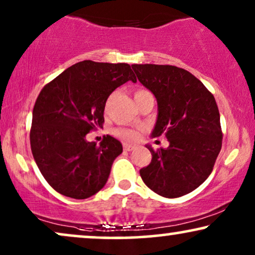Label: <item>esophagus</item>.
I'll return each instance as SVG.
<instances>
[{"mask_svg": "<svg viewBox=\"0 0 255 255\" xmlns=\"http://www.w3.org/2000/svg\"><path fill=\"white\" fill-rule=\"evenodd\" d=\"M134 148H135V146H133V144L124 143V149H125L126 151H130V150H133Z\"/></svg>", "mask_w": 255, "mask_h": 255, "instance_id": "1", "label": "esophagus"}]
</instances>
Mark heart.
I'll use <instances>...</instances> for the list:
<instances>
[{
    "instance_id": "b5f03b06",
    "label": "heart",
    "mask_w": 255,
    "mask_h": 255,
    "mask_svg": "<svg viewBox=\"0 0 255 255\" xmlns=\"http://www.w3.org/2000/svg\"><path fill=\"white\" fill-rule=\"evenodd\" d=\"M142 92H144V89H137L136 92H135V95ZM114 134L115 136L120 137L124 141H127V142H133V141L136 140L138 136L137 130L131 129V128H117V129L114 130Z\"/></svg>"
}]
</instances>
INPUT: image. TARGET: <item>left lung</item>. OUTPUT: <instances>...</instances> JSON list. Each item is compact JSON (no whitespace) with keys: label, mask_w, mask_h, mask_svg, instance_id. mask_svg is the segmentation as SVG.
I'll use <instances>...</instances> for the list:
<instances>
[{"label":"left lung","mask_w":255,"mask_h":255,"mask_svg":"<svg viewBox=\"0 0 255 255\" xmlns=\"http://www.w3.org/2000/svg\"><path fill=\"white\" fill-rule=\"evenodd\" d=\"M138 81L155 95L157 120L151 135L169 146L154 150L140 169L148 188L163 198L194 191L213 170L221 150L220 114L213 94L187 70L169 64H133Z\"/></svg>","instance_id":"obj_1"}]
</instances>
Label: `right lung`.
Here are the masks:
<instances>
[{"mask_svg": "<svg viewBox=\"0 0 255 255\" xmlns=\"http://www.w3.org/2000/svg\"><path fill=\"white\" fill-rule=\"evenodd\" d=\"M127 81L136 82L129 64L86 60L42 88L33 109L30 147L41 174L57 193L87 199L106 185L122 144L109 135L100 144L87 142L86 135L104 127L106 101Z\"/></svg>", "mask_w": 255, "mask_h": 255, "instance_id": "right-lung-1", "label": "right lung"}]
</instances>
